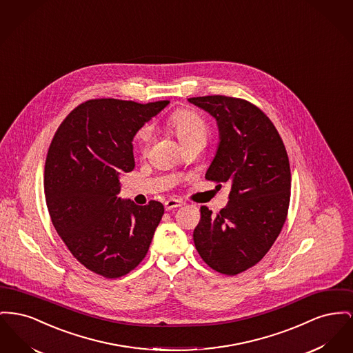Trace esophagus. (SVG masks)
<instances>
[{
    "label": "esophagus",
    "mask_w": 353,
    "mask_h": 353,
    "mask_svg": "<svg viewBox=\"0 0 353 353\" xmlns=\"http://www.w3.org/2000/svg\"><path fill=\"white\" fill-rule=\"evenodd\" d=\"M181 205H183V203H181L180 200H174V199L166 200L165 203H164V207H165V210H172V209H174V208L181 207Z\"/></svg>",
    "instance_id": "34e87169"
}]
</instances>
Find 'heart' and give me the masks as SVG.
I'll list each match as a JSON object with an SVG mask.
<instances>
[{
  "mask_svg": "<svg viewBox=\"0 0 353 353\" xmlns=\"http://www.w3.org/2000/svg\"><path fill=\"white\" fill-rule=\"evenodd\" d=\"M166 126L184 146L207 143L208 136H209L207 121L200 113L194 110H190V109L174 110L166 119ZM136 137L143 146V149H145L152 137L150 129L146 126L141 128L137 132Z\"/></svg>",
  "mask_w": 353,
  "mask_h": 353,
  "instance_id": "b5f03b06",
  "label": "heart"
}]
</instances>
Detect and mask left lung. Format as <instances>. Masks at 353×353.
I'll return each mask as SVG.
<instances>
[{
	"mask_svg": "<svg viewBox=\"0 0 353 353\" xmlns=\"http://www.w3.org/2000/svg\"><path fill=\"white\" fill-rule=\"evenodd\" d=\"M188 100L210 113L220 129L205 179L230 185L228 205L217 214L200 208L193 241L212 270L234 276L256 265L283 229L290 208V159L277 129L256 105L221 94Z\"/></svg>",
	"mask_w": 353,
	"mask_h": 353,
	"instance_id": "8db88e82",
	"label": "left lung"
}]
</instances>
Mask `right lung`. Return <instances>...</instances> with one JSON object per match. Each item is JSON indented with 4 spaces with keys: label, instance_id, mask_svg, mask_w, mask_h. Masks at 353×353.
Instances as JSON below:
<instances>
[{
    "label": "right lung",
    "instance_id": "right-lung-1",
    "mask_svg": "<svg viewBox=\"0 0 353 353\" xmlns=\"http://www.w3.org/2000/svg\"><path fill=\"white\" fill-rule=\"evenodd\" d=\"M169 104L94 99L76 106L56 130L45 163L53 227L86 270L119 279L146 256L164 205L117 197L119 176L134 168L133 137Z\"/></svg>",
    "mask_w": 353,
    "mask_h": 353
}]
</instances>
